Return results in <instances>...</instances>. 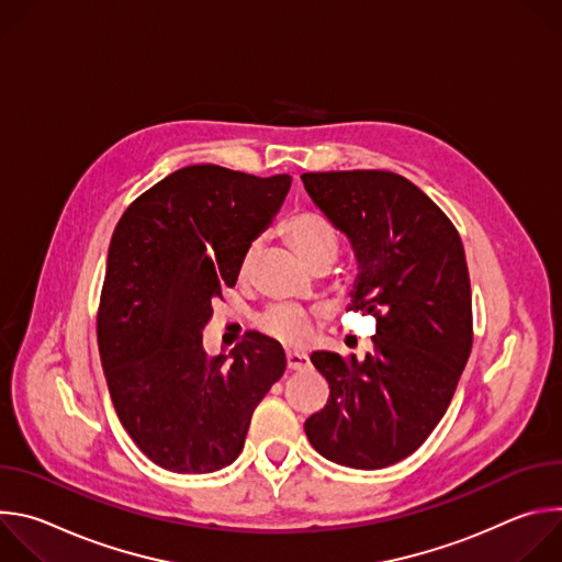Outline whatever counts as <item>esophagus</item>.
I'll use <instances>...</instances> for the list:
<instances>
[{
    "label": "esophagus",
    "instance_id": "esophagus-1",
    "mask_svg": "<svg viewBox=\"0 0 562 562\" xmlns=\"http://www.w3.org/2000/svg\"><path fill=\"white\" fill-rule=\"evenodd\" d=\"M311 362H308V356H304V353H286V367L291 369V371H302V369H306Z\"/></svg>",
    "mask_w": 562,
    "mask_h": 562
}]
</instances>
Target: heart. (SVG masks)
Masks as SVG:
<instances>
[{"label": "heart", "instance_id": "obj_1", "mask_svg": "<svg viewBox=\"0 0 562 562\" xmlns=\"http://www.w3.org/2000/svg\"><path fill=\"white\" fill-rule=\"evenodd\" d=\"M284 235L293 251L300 256V260L308 267L311 262L319 258H334L338 254V233L336 228L315 213H297L284 224ZM258 254V243H254L243 260V273H247L254 265V258ZM258 329L267 334L269 338L289 345V347H302L311 338V317L289 304H276L267 308L258 317Z\"/></svg>", "mask_w": 562, "mask_h": 562}]
</instances>
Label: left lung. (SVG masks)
Returning <instances> with one entry per match:
<instances>
[{
	"instance_id": "left-lung-1",
	"label": "left lung",
	"mask_w": 562,
	"mask_h": 562,
	"mask_svg": "<svg viewBox=\"0 0 562 562\" xmlns=\"http://www.w3.org/2000/svg\"><path fill=\"white\" fill-rule=\"evenodd\" d=\"M304 189L351 243L349 311L378 319L362 360L313 351L329 382L306 418L313 449L351 469L414 453L445 416L471 353V284L460 235L407 178L389 171L304 173Z\"/></svg>"
}]
</instances>
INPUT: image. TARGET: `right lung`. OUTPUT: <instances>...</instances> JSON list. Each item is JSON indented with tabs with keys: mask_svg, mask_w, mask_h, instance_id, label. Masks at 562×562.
I'll return each instance as SVG.
<instances>
[{
	"mask_svg": "<svg viewBox=\"0 0 562 562\" xmlns=\"http://www.w3.org/2000/svg\"><path fill=\"white\" fill-rule=\"evenodd\" d=\"M289 189L286 173L184 167L142 193L113 231L100 358L122 427L157 467L211 473L231 464L286 369L273 338L249 331L228 356H209L202 331Z\"/></svg>",
	"mask_w": 562,
	"mask_h": 562,
	"instance_id": "right-lung-1",
	"label": "right lung"
}]
</instances>
